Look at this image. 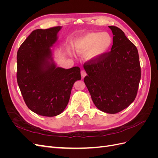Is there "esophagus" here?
<instances>
[{
    "instance_id": "obj_1",
    "label": "esophagus",
    "mask_w": 158,
    "mask_h": 158,
    "mask_svg": "<svg viewBox=\"0 0 158 158\" xmlns=\"http://www.w3.org/2000/svg\"><path fill=\"white\" fill-rule=\"evenodd\" d=\"M86 75H87V74H86V73H85V70H81V76H82V78H84Z\"/></svg>"
}]
</instances>
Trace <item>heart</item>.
<instances>
[{
    "instance_id": "1",
    "label": "heart",
    "mask_w": 158,
    "mask_h": 158,
    "mask_svg": "<svg viewBox=\"0 0 158 158\" xmlns=\"http://www.w3.org/2000/svg\"><path fill=\"white\" fill-rule=\"evenodd\" d=\"M111 45L112 38L107 33L89 32L76 40L74 49L80 55L87 52V59L94 61L102 58Z\"/></svg>"
}]
</instances>
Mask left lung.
<instances>
[{
	"instance_id": "obj_1",
	"label": "left lung",
	"mask_w": 158,
	"mask_h": 158,
	"mask_svg": "<svg viewBox=\"0 0 158 158\" xmlns=\"http://www.w3.org/2000/svg\"><path fill=\"white\" fill-rule=\"evenodd\" d=\"M109 27L113 35L111 51L99 60L84 63L88 75L84 81L96 107L114 114L135 99L141 70L136 46L120 28Z\"/></svg>"
}]
</instances>
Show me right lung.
<instances>
[{"label":"right lung","mask_w":158,"mask_h":158,"mask_svg":"<svg viewBox=\"0 0 158 158\" xmlns=\"http://www.w3.org/2000/svg\"><path fill=\"white\" fill-rule=\"evenodd\" d=\"M61 26L33 31L17 52V82L27 107L45 117L60 114L68 105L72 88L81 80L80 69L57 67L51 47Z\"/></svg>","instance_id":"add662e5"}]
</instances>
